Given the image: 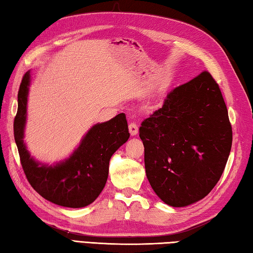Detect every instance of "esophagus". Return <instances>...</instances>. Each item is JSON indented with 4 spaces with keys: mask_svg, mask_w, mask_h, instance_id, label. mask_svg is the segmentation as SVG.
Masks as SVG:
<instances>
[{
    "mask_svg": "<svg viewBox=\"0 0 253 253\" xmlns=\"http://www.w3.org/2000/svg\"><path fill=\"white\" fill-rule=\"evenodd\" d=\"M128 129H129V132L131 136H135L137 135V132H138V126H137V124L131 122L129 123V125H128Z\"/></svg>",
    "mask_w": 253,
    "mask_h": 253,
    "instance_id": "34e87169",
    "label": "esophagus"
}]
</instances>
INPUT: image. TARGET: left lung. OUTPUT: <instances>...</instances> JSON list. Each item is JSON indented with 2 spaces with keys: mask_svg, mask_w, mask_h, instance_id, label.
Wrapping results in <instances>:
<instances>
[{
  "mask_svg": "<svg viewBox=\"0 0 253 253\" xmlns=\"http://www.w3.org/2000/svg\"><path fill=\"white\" fill-rule=\"evenodd\" d=\"M139 137L154 191L172 207L209 194L226 167L232 127L218 83L209 72L169 91L162 108L144 119Z\"/></svg>",
  "mask_w": 253,
  "mask_h": 253,
  "instance_id": "obj_1",
  "label": "left lung"
}]
</instances>
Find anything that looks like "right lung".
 <instances>
[{"label":"right lung","instance_id":"obj_1","mask_svg":"<svg viewBox=\"0 0 253 253\" xmlns=\"http://www.w3.org/2000/svg\"><path fill=\"white\" fill-rule=\"evenodd\" d=\"M29 85L30 73L27 72L18 89L17 113L13 125L27 180L38 194L50 203L68 208L88 206L104 189L113 154L129 138L125 114H119L106 123L96 124L70 158L47 167L36 163L23 144Z\"/></svg>","mask_w":253,"mask_h":253}]
</instances>
